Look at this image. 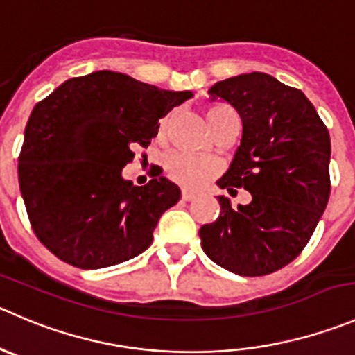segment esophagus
Listing matches in <instances>:
<instances>
[{
	"mask_svg": "<svg viewBox=\"0 0 355 355\" xmlns=\"http://www.w3.org/2000/svg\"><path fill=\"white\" fill-rule=\"evenodd\" d=\"M194 198H196V194H192V192L182 191V201H192Z\"/></svg>",
	"mask_w": 355,
	"mask_h": 355,
	"instance_id": "obj_1",
	"label": "esophagus"
}]
</instances>
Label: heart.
<instances>
[{
  "label": "heart",
  "instance_id": "heart-1",
  "mask_svg": "<svg viewBox=\"0 0 355 355\" xmlns=\"http://www.w3.org/2000/svg\"><path fill=\"white\" fill-rule=\"evenodd\" d=\"M229 112H234L232 109L227 107L223 104H213L208 105L205 111L206 119H208L209 126L215 128L216 123ZM164 130H166V119L159 123L157 126V137H163ZM164 168L168 171V177L178 185L191 191H198L201 189L206 182L211 180L216 173H218V164L215 161L208 159V157L194 156L189 153H173L168 156Z\"/></svg>",
  "mask_w": 355,
  "mask_h": 355
}]
</instances>
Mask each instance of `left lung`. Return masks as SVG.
<instances>
[{
  "mask_svg": "<svg viewBox=\"0 0 355 355\" xmlns=\"http://www.w3.org/2000/svg\"><path fill=\"white\" fill-rule=\"evenodd\" d=\"M209 94L229 102L243 119V140L216 184L251 202L232 208L220 196L215 222L199 229L205 253L223 269L267 276L304 251L328 205L329 132L298 88L263 72L223 79Z\"/></svg>",
  "mask_w": 355,
  "mask_h": 355,
  "instance_id": "1",
  "label": "left lung"
}]
</instances>
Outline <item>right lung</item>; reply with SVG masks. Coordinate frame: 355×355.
Returning a JSON list of instances; mask_svg holds the SVG:
<instances>
[{"instance_id": "add662e5", "label": "right lung", "mask_w": 355, "mask_h": 355, "mask_svg": "<svg viewBox=\"0 0 355 355\" xmlns=\"http://www.w3.org/2000/svg\"><path fill=\"white\" fill-rule=\"evenodd\" d=\"M111 71L62 83L34 105L19 156L31 227L57 258L102 269L153 243L159 216L180 189L156 171L133 185L121 171L157 133L159 119L191 98Z\"/></svg>"}]
</instances>
